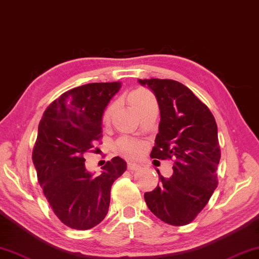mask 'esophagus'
<instances>
[{
    "label": "esophagus",
    "mask_w": 259,
    "mask_h": 259,
    "mask_svg": "<svg viewBox=\"0 0 259 259\" xmlns=\"http://www.w3.org/2000/svg\"><path fill=\"white\" fill-rule=\"evenodd\" d=\"M127 168H128V170H138L140 169V166L136 162H128L127 163Z\"/></svg>",
    "instance_id": "esophagus-1"
}]
</instances>
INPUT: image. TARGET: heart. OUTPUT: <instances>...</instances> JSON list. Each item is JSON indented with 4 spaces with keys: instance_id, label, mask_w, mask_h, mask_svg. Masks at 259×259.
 <instances>
[{
    "instance_id": "b5f03b06",
    "label": "heart",
    "mask_w": 259,
    "mask_h": 259,
    "mask_svg": "<svg viewBox=\"0 0 259 259\" xmlns=\"http://www.w3.org/2000/svg\"><path fill=\"white\" fill-rule=\"evenodd\" d=\"M148 97H151V93H149L147 90L139 89V90H136V91H133L128 96V102L131 104V106L137 111V108L140 106V105L144 103ZM112 111H113V107L112 106L106 108V111L104 112V115H103L104 121L110 120ZM115 148H117L118 152H120L127 156H138L144 152V145H142L141 142L131 140V139H127V138H122L120 140H118L117 144H115Z\"/></svg>"
}]
</instances>
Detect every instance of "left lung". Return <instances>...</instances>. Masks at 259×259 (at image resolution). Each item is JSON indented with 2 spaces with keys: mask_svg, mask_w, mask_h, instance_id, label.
Listing matches in <instances>:
<instances>
[{
  "mask_svg": "<svg viewBox=\"0 0 259 259\" xmlns=\"http://www.w3.org/2000/svg\"><path fill=\"white\" fill-rule=\"evenodd\" d=\"M155 93L160 107L159 133L151 157L173 160L174 173L145 193L149 210L171 226L195 220L217 187L221 149L212 113L190 90L171 79H139Z\"/></svg>",
  "mask_w": 259,
  "mask_h": 259,
  "instance_id": "1",
  "label": "left lung"
}]
</instances>
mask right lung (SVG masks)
<instances>
[{
    "mask_svg": "<svg viewBox=\"0 0 259 259\" xmlns=\"http://www.w3.org/2000/svg\"><path fill=\"white\" fill-rule=\"evenodd\" d=\"M120 88V81L78 86L49 105L39 121L32 149L37 179L55 215L71 229L89 230L102 222L111 187L127 168L115 156L95 178L84 157L102 139L104 110Z\"/></svg>",
    "mask_w": 259,
    "mask_h": 259,
    "instance_id": "right-lung-1",
    "label": "right lung"
}]
</instances>
